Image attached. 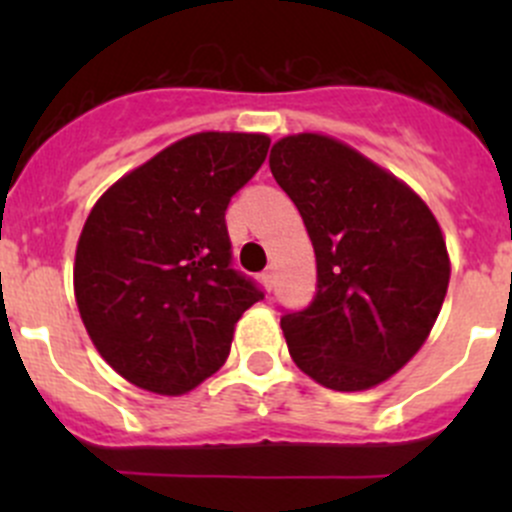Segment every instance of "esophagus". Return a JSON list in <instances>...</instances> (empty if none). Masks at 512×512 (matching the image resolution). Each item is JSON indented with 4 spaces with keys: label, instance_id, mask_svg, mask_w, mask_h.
Here are the masks:
<instances>
[{
    "label": "esophagus",
    "instance_id": "1",
    "mask_svg": "<svg viewBox=\"0 0 512 512\" xmlns=\"http://www.w3.org/2000/svg\"><path fill=\"white\" fill-rule=\"evenodd\" d=\"M260 280H262V285H265V289H272V285H275V267H267L265 272H262L260 275Z\"/></svg>",
    "mask_w": 512,
    "mask_h": 512
}]
</instances>
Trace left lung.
I'll list each match as a JSON object with an SVG mask.
<instances>
[{
    "label": "left lung",
    "mask_w": 512,
    "mask_h": 512,
    "mask_svg": "<svg viewBox=\"0 0 512 512\" xmlns=\"http://www.w3.org/2000/svg\"><path fill=\"white\" fill-rule=\"evenodd\" d=\"M270 170L317 257L312 302L280 319L289 354L327 389H371L421 349L441 312V227L409 185L334 138H282Z\"/></svg>",
    "instance_id": "1"
}]
</instances>
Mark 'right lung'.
Here are the masks:
<instances>
[{
	"mask_svg": "<svg viewBox=\"0 0 512 512\" xmlns=\"http://www.w3.org/2000/svg\"><path fill=\"white\" fill-rule=\"evenodd\" d=\"M260 133H195L101 195L74 289L98 354L131 384L178 396L223 366L235 322L265 299L232 267L225 210L265 163Z\"/></svg>",
	"mask_w": 512,
	"mask_h": 512,
	"instance_id": "1",
	"label": "right lung"
}]
</instances>
